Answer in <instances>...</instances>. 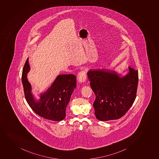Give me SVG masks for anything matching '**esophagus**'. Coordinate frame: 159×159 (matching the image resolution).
<instances>
[{
    "label": "esophagus",
    "instance_id": "obj_1",
    "mask_svg": "<svg viewBox=\"0 0 159 159\" xmlns=\"http://www.w3.org/2000/svg\"><path fill=\"white\" fill-rule=\"evenodd\" d=\"M77 79L80 83H83L85 81L86 79V74L85 70H82L81 72L79 73L77 75Z\"/></svg>",
    "mask_w": 159,
    "mask_h": 159
}]
</instances>
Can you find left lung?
<instances>
[{
	"mask_svg": "<svg viewBox=\"0 0 159 159\" xmlns=\"http://www.w3.org/2000/svg\"><path fill=\"white\" fill-rule=\"evenodd\" d=\"M124 76L105 69L90 70L87 75L95 93L93 104L96 118L116 120L124 116L134 104L137 95L138 71L129 66Z\"/></svg>",
	"mask_w": 159,
	"mask_h": 159,
	"instance_id": "left-lung-1",
	"label": "left lung"
}]
</instances>
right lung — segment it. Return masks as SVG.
I'll use <instances>...</instances> for the list:
<instances>
[{
	"instance_id": "1",
	"label": "right lung",
	"mask_w": 159,
	"mask_h": 159,
	"mask_svg": "<svg viewBox=\"0 0 159 159\" xmlns=\"http://www.w3.org/2000/svg\"><path fill=\"white\" fill-rule=\"evenodd\" d=\"M29 70L30 66L27 59L21 79L24 94L29 105L37 115L44 118L55 121L63 120L66 117V108L76 88V76L73 74L58 76L51 86L41 94L40 100L36 101L31 94V86L27 79Z\"/></svg>"
}]
</instances>
